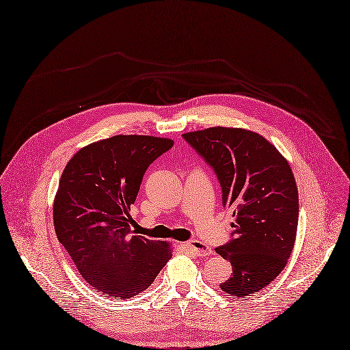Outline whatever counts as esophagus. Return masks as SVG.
<instances>
[{
	"mask_svg": "<svg viewBox=\"0 0 350 350\" xmlns=\"http://www.w3.org/2000/svg\"><path fill=\"white\" fill-rule=\"evenodd\" d=\"M187 247H188V251H191L196 256H209V255H212V249L209 246H206L205 243H202L201 241H189L187 243Z\"/></svg>",
	"mask_w": 350,
	"mask_h": 350,
	"instance_id": "34e87169",
	"label": "esophagus"
}]
</instances>
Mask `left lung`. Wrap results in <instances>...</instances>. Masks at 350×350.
<instances>
[{"label": "left lung", "mask_w": 350, "mask_h": 350, "mask_svg": "<svg viewBox=\"0 0 350 350\" xmlns=\"http://www.w3.org/2000/svg\"><path fill=\"white\" fill-rule=\"evenodd\" d=\"M184 138L212 166L232 211L234 239L215 247L232 265L221 289L247 296L272 284L293 251L299 198L286 158L262 135L243 128L212 126Z\"/></svg>", "instance_id": "1"}]
</instances>
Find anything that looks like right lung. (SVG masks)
Wrapping results in <instances>:
<instances>
[{
	"instance_id": "obj_1",
	"label": "right lung",
	"mask_w": 350,
	"mask_h": 350,
	"mask_svg": "<svg viewBox=\"0 0 350 350\" xmlns=\"http://www.w3.org/2000/svg\"><path fill=\"white\" fill-rule=\"evenodd\" d=\"M172 145L170 138L115 135L81 148L61 175L57 238L81 276L116 301L148 289L172 256L170 242L131 235L128 225L146 168Z\"/></svg>"
}]
</instances>
